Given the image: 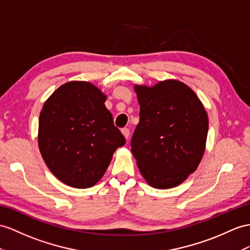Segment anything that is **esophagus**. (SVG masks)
I'll return each mask as SVG.
<instances>
[{
    "label": "esophagus",
    "instance_id": "esophagus-1",
    "mask_svg": "<svg viewBox=\"0 0 250 250\" xmlns=\"http://www.w3.org/2000/svg\"><path fill=\"white\" fill-rule=\"evenodd\" d=\"M121 133H123V135L125 136V138L126 140L129 139V137H130V131H129V129H126V127H125V129L121 130Z\"/></svg>",
    "mask_w": 250,
    "mask_h": 250
}]
</instances>
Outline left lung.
Masks as SVG:
<instances>
[{
    "mask_svg": "<svg viewBox=\"0 0 250 250\" xmlns=\"http://www.w3.org/2000/svg\"><path fill=\"white\" fill-rule=\"evenodd\" d=\"M140 106L131 151L151 187L181 185L200 165L206 149L208 115L192 89L175 79L134 85Z\"/></svg>",
    "mask_w": 250,
    "mask_h": 250,
    "instance_id": "left-lung-1",
    "label": "left lung"
}]
</instances>
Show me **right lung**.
Instances as JSON below:
<instances>
[{"label": "right lung", "mask_w": 250, "mask_h": 250, "mask_svg": "<svg viewBox=\"0 0 250 250\" xmlns=\"http://www.w3.org/2000/svg\"><path fill=\"white\" fill-rule=\"evenodd\" d=\"M105 100L106 95L93 83L69 81L44 102L38 145L48 169L67 186L93 187L114 152L125 144Z\"/></svg>", "instance_id": "add662e5"}]
</instances>
